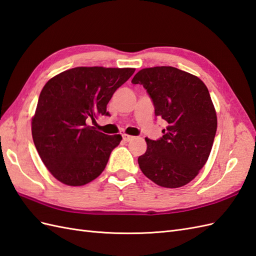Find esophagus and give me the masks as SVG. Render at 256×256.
<instances>
[{
    "instance_id": "34e87169",
    "label": "esophagus",
    "mask_w": 256,
    "mask_h": 256,
    "mask_svg": "<svg viewBox=\"0 0 256 256\" xmlns=\"http://www.w3.org/2000/svg\"><path fill=\"white\" fill-rule=\"evenodd\" d=\"M122 138H123L124 142H130V140H133V136L128 135V134H123V135H122Z\"/></svg>"
}]
</instances>
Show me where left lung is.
<instances>
[{
  "mask_svg": "<svg viewBox=\"0 0 256 256\" xmlns=\"http://www.w3.org/2000/svg\"><path fill=\"white\" fill-rule=\"evenodd\" d=\"M132 83L146 88L154 116L166 126L159 140L146 138V152L138 156L142 172L162 187L188 184L208 161L218 128L208 88L196 76L164 66L142 69Z\"/></svg>",
  "mask_w": 256,
  "mask_h": 256,
  "instance_id": "8db88e82",
  "label": "left lung"
}]
</instances>
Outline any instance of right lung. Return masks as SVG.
<instances>
[{"instance_id": "right-lung-1", "label": "right lung", "mask_w": 256, "mask_h": 256, "mask_svg": "<svg viewBox=\"0 0 256 256\" xmlns=\"http://www.w3.org/2000/svg\"><path fill=\"white\" fill-rule=\"evenodd\" d=\"M134 71L76 67L44 85L32 119V137L45 166L62 184L85 185L106 168L122 137L98 132L86 121L110 116L109 100Z\"/></svg>"}]
</instances>
